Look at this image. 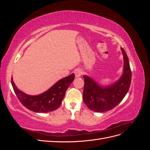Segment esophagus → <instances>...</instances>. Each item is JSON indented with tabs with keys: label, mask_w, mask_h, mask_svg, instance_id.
Returning a JSON list of instances; mask_svg holds the SVG:
<instances>
[{
	"label": "esophagus",
	"mask_w": 150,
	"mask_h": 150,
	"mask_svg": "<svg viewBox=\"0 0 150 150\" xmlns=\"http://www.w3.org/2000/svg\"><path fill=\"white\" fill-rule=\"evenodd\" d=\"M74 74L76 78H79V77H81V76L82 75L83 71L81 69H76L74 71Z\"/></svg>",
	"instance_id": "obj_1"
}]
</instances>
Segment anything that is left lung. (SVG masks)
<instances>
[{
  "instance_id": "8db88e82",
  "label": "left lung",
  "mask_w": 150,
  "mask_h": 150,
  "mask_svg": "<svg viewBox=\"0 0 150 150\" xmlns=\"http://www.w3.org/2000/svg\"><path fill=\"white\" fill-rule=\"evenodd\" d=\"M121 50L123 55V72L120 79L115 83L101 86L89 76H83V101L92 111L101 112L112 110L122 100L128 92L131 81V71L125 51L122 47Z\"/></svg>"
}]
</instances>
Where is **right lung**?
<instances>
[{"label": "right lung", "instance_id": "right-lung-1", "mask_svg": "<svg viewBox=\"0 0 150 150\" xmlns=\"http://www.w3.org/2000/svg\"><path fill=\"white\" fill-rule=\"evenodd\" d=\"M74 76L72 73L59 80L46 91L38 95H29L22 92L17 88L12 77L11 83L16 96L23 106L35 112H48L57 110L60 106Z\"/></svg>", "mask_w": 150, "mask_h": 150}]
</instances>
